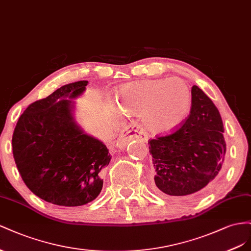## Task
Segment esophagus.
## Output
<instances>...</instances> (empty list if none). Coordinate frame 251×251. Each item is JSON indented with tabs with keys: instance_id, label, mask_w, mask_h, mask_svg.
<instances>
[{
	"instance_id": "obj_1",
	"label": "esophagus",
	"mask_w": 251,
	"mask_h": 251,
	"mask_svg": "<svg viewBox=\"0 0 251 251\" xmlns=\"http://www.w3.org/2000/svg\"><path fill=\"white\" fill-rule=\"evenodd\" d=\"M133 139H140L143 142H147V140H148L147 135L144 132L137 129V128H134L132 126H128L121 132V135L119 138V146L125 147L127 143Z\"/></svg>"
}]
</instances>
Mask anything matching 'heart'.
Wrapping results in <instances>:
<instances>
[{"label":"heart","mask_w":251,"mask_h":251,"mask_svg":"<svg viewBox=\"0 0 251 251\" xmlns=\"http://www.w3.org/2000/svg\"><path fill=\"white\" fill-rule=\"evenodd\" d=\"M117 103L123 113L140 116L148 132L160 135L175 131L184 123L191 109L192 96L182 78H159L122 85Z\"/></svg>","instance_id":"heart-1"}]
</instances>
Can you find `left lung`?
<instances>
[{
    "label": "left lung",
    "mask_w": 251,
    "mask_h": 251,
    "mask_svg": "<svg viewBox=\"0 0 251 251\" xmlns=\"http://www.w3.org/2000/svg\"><path fill=\"white\" fill-rule=\"evenodd\" d=\"M191 96L185 123L176 132L148 142L156 192L182 197L203 190L223 165L226 143L221 114L198 86H192Z\"/></svg>",
    "instance_id": "left-lung-1"
}]
</instances>
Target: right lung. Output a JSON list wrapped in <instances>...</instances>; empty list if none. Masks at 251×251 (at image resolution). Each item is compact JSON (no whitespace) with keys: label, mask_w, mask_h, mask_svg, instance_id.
I'll return each instance as SVG.
<instances>
[{"label":"right lung","mask_w":251,"mask_h":251,"mask_svg":"<svg viewBox=\"0 0 251 251\" xmlns=\"http://www.w3.org/2000/svg\"><path fill=\"white\" fill-rule=\"evenodd\" d=\"M87 81L64 85L30 104L12 135V152L24 183L35 196L59 206H82L100 195L102 170L111 156L102 141L75 119V101Z\"/></svg>","instance_id":"obj_1"}]
</instances>
